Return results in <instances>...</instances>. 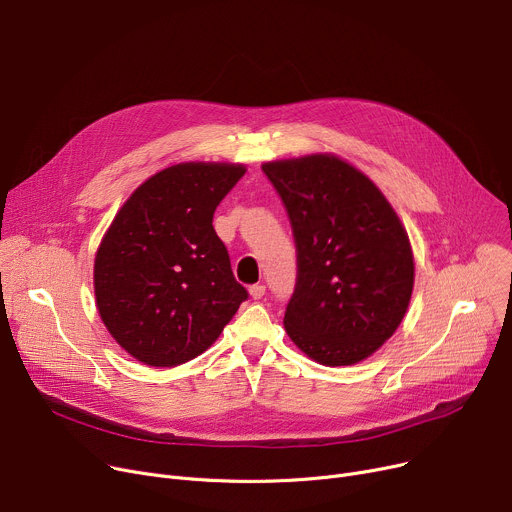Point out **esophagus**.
Listing matches in <instances>:
<instances>
[{
	"mask_svg": "<svg viewBox=\"0 0 512 512\" xmlns=\"http://www.w3.org/2000/svg\"><path fill=\"white\" fill-rule=\"evenodd\" d=\"M249 294H251L253 300H259V298H263V294H265V286H263V284H253V286L249 288Z\"/></svg>",
	"mask_w": 512,
	"mask_h": 512,
	"instance_id": "34e87169",
	"label": "esophagus"
}]
</instances>
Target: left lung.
I'll return each instance as SVG.
<instances>
[{
    "label": "left lung",
    "mask_w": 512,
    "mask_h": 512,
    "mask_svg": "<svg viewBox=\"0 0 512 512\" xmlns=\"http://www.w3.org/2000/svg\"><path fill=\"white\" fill-rule=\"evenodd\" d=\"M261 168L284 201L296 241L288 337L325 366L366 360L410 306V236L381 189L344 158L309 154Z\"/></svg>",
    "instance_id": "obj_1"
}]
</instances>
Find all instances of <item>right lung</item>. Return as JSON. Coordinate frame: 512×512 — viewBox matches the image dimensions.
<instances>
[{"label": "right lung", "mask_w": 512, "mask_h": 512, "mask_svg": "<svg viewBox=\"0 0 512 512\" xmlns=\"http://www.w3.org/2000/svg\"><path fill=\"white\" fill-rule=\"evenodd\" d=\"M245 164L181 162L146 179L123 203L94 257L98 315L115 342L148 366L206 352L247 290L212 220Z\"/></svg>", "instance_id": "1"}]
</instances>
